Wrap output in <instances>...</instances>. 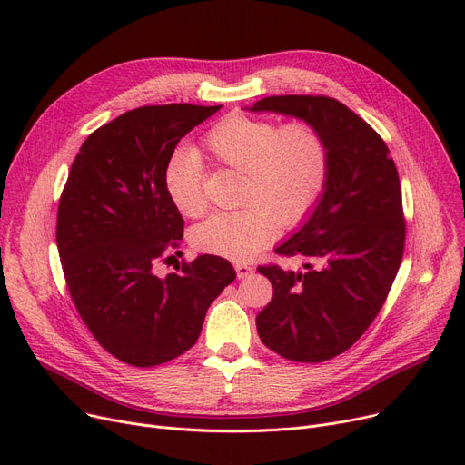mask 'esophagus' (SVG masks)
Listing matches in <instances>:
<instances>
[{
  "label": "esophagus",
  "instance_id": "1",
  "mask_svg": "<svg viewBox=\"0 0 465 465\" xmlns=\"http://www.w3.org/2000/svg\"><path fill=\"white\" fill-rule=\"evenodd\" d=\"M235 272H237V279H247L249 275L254 273V267L249 263H235Z\"/></svg>",
  "mask_w": 465,
  "mask_h": 465
}]
</instances>
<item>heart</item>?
Listing matches in <instances>:
<instances>
[{"mask_svg": "<svg viewBox=\"0 0 465 465\" xmlns=\"http://www.w3.org/2000/svg\"><path fill=\"white\" fill-rule=\"evenodd\" d=\"M209 156L242 173L241 209L214 213L190 233L192 247L205 254L247 262L277 237L281 224L294 226L322 198L330 175V146L307 120L277 122L228 114L205 134ZM163 190L184 216H198L203 200V162L179 149L163 165Z\"/></svg>", "mask_w": 465, "mask_h": 465, "instance_id": "b5f03b06", "label": "heart"}]
</instances>
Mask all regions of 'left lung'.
Returning <instances> with one entry per match:
<instances>
[{"mask_svg":"<svg viewBox=\"0 0 465 465\" xmlns=\"http://www.w3.org/2000/svg\"><path fill=\"white\" fill-rule=\"evenodd\" d=\"M251 111L312 122L330 146L319 205L275 249L307 263L303 272L258 267L273 284V298L256 316L267 349L292 361H326L370 328L398 275L405 245L398 169L382 137L333 97L270 95Z\"/></svg>","mask_w":465,"mask_h":465,"instance_id":"obj_1","label":"left lung"}]
</instances>
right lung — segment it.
Masks as SVG:
<instances>
[{"instance_id": "obj_1", "label": "right lung", "mask_w": 465, "mask_h": 465, "mask_svg": "<svg viewBox=\"0 0 465 465\" xmlns=\"http://www.w3.org/2000/svg\"><path fill=\"white\" fill-rule=\"evenodd\" d=\"M220 107L144 105L116 116L86 137L60 195L56 242L71 300L97 343L135 368L193 347L209 305L235 279L233 265L213 254L154 273L184 230L163 165Z\"/></svg>"}]
</instances>
